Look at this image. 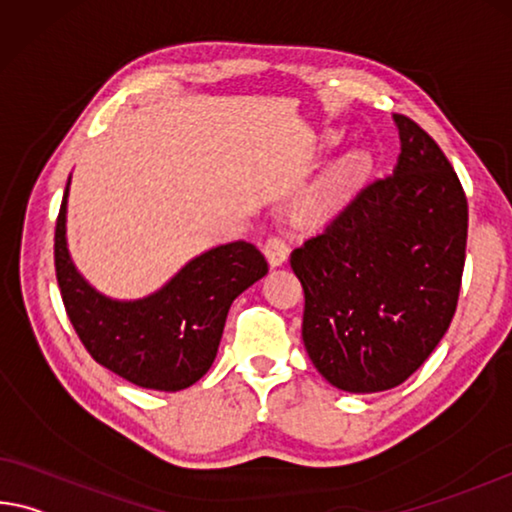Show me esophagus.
<instances>
[{"instance_id": "34e87169", "label": "esophagus", "mask_w": 512, "mask_h": 512, "mask_svg": "<svg viewBox=\"0 0 512 512\" xmlns=\"http://www.w3.org/2000/svg\"><path fill=\"white\" fill-rule=\"evenodd\" d=\"M264 253L269 257L271 266H282L289 257V246L287 241L280 237V234H269V239L264 243Z\"/></svg>"}]
</instances>
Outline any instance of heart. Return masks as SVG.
Wrapping results in <instances>:
<instances>
[{"mask_svg": "<svg viewBox=\"0 0 512 512\" xmlns=\"http://www.w3.org/2000/svg\"><path fill=\"white\" fill-rule=\"evenodd\" d=\"M369 170V161L364 154H351L326 177V182L316 191V207L332 209L346 198L348 189L358 184Z\"/></svg>", "mask_w": 512, "mask_h": 512, "instance_id": "1", "label": "heart"}]
</instances>
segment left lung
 Instances as JSON below:
<instances>
[{
  "label": "left lung",
  "mask_w": 512,
  "mask_h": 512,
  "mask_svg": "<svg viewBox=\"0 0 512 512\" xmlns=\"http://www.w3.org/2000/svg\"><path fill=\"white\" fill-rule=\"evenodd\" d=\"M401 154L291 253L305 291L303 342L330 385L385 392L408 380L456 314L467 198L456 170L415 120L396 113Z\"/></svg>",
  "instance_id": "obj_1"
}]
</instances>
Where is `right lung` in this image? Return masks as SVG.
<instances>
[{
  "mask_svg": "<svg viewBox=\"0 0 512 512\" xmlns=\"http://www.w3.org/2000/svg\"><path fill=\"white\" fill-rule=\"evenodd\" d=\"M68 186L56 218L54 266L72 328L91 358L129 383L180 392L212 367L232 300L269 273L248 241L191 259L164 287L139 300L95 291L72 264L66 241Z\"/></svg>",
  "mask_w": 512,
  "mask_h": 512,
  "instance_id": "right-lung-1",
  "label": "right lung"
}]
</instances>
